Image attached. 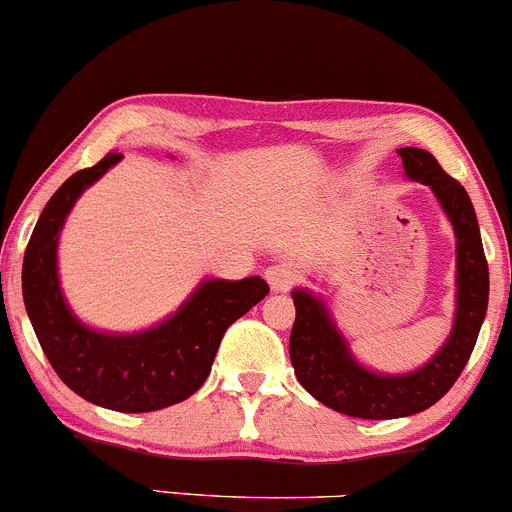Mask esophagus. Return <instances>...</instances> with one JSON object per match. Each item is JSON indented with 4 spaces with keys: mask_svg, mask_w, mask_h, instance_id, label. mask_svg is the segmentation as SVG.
<instances>
[{
    "mask_svg": "<svg viewBox=\"0 0 512 512\" xmlns=\"http://www.w3.org/2000/svg\"><path fill=\"white\" fill-rule=\"evenodd\" d=\"M264 276H267L272 291H289L291 286L298 281L296 269H293L291 264H286V262L272 264V267H267V269H264Z\"/></svg>",
    "mask_w": 512,
    "mask_h": 512,
    "instance_id": "obj_1",
    "label": "esophagus"
}]
</instances>
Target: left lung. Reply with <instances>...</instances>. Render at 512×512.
Wrapping results in <instances>:
<instances>
[{"label": "left lung", "instance_id": "1", "mask_svg": "<svg viewBox=\"0 0 512 512\" xmlns=\"http://www.w3.org/2000/svg\"><path fill=\"white\" fill-rule=\"evenodd\" d=\"M397 154L409 180L431 187L457 238V308L448 342L414 373H373L351 354L322 298L291 293L296 320L289 354L298 383L325 407L356 419H399L433 407L467 366L489 305V264L467 190L428 151L404 146Z\"/></svg>", "mask_w": 512, "mask_h": 512}]
</instances>
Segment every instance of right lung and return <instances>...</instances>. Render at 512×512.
<instances>
[{
  "instance_id": "add662e5",
  "label": "right lung",
  "mask_w": 512,
  "mask_h": 512,
  "mask_svg": "<svg viewBox=\"0 0 512 512\" xmlns=\"http://www.w3.org/2000/svg\"><path fill=\"white\" fill-rule=\"evenodd\" d=\"M120 158L108 154L79 170L50 197L23 255L21 286L35 337L62 383L98 407L142 414L195 395L209 378L223 334L269 286L260 276L204 279L175 315L144 332H98L76 320L60 289L57 240L81 192Z\"/></svg>"
}]
</instances>
